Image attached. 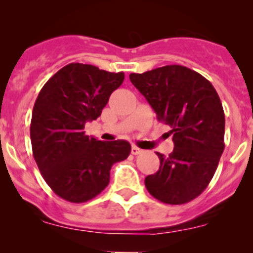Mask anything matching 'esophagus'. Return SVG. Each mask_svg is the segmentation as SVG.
Listing matches in <instances>:
<instances>
[{
	"mask_svg": "<svg viewBox=\"0 0 253 253\" xmlns=\"http://www.w3.org/2000/svg\"><path fill=\"white\" fill-rule=\"evenodd\" d=\"M143 152V150L141 149V148H138V147H136V145H133V147H132V149H131V153L133 155H138V154H141V153Z\"/></svg>",
	"mask_w": 253,
	"mask_h": 253,
	"instance_id": "1",
	"label": "esophagus"
}]
</instances>
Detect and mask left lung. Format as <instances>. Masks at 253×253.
Returning a JSON list of instances; mask_svg holds the SVG:
<instances>
[{
	"instance_id": "1",
	"label": "left lung",
	"mask_w": 253,
	"mask_h": 253,
	"mask_svg": "<svg viewBox=\"0 0 253 253\" xmlns=\"http://www.w3.org/2000/svg\"><path fill=\"white\" fill-rule=\"evenodd\" d=\"M159 121L171 127L174 150L157 153L160 167L148 175V192L160 202L183 205L211 182L224 152L225 116L218 93L202 75L180 65L131 73Z\"/></svg>"
}]
</instances>
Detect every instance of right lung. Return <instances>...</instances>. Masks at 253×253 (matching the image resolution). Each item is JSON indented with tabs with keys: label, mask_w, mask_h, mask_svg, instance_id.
Masks as SVG:
<instances>
[{
	"label": "right lung",
	"mask_w": 253,
	"mask_h": 253,
	"mask_svg": "<svg viewBox=\"0 0 253 253\" xmlns=\"http://www.w3.org/2000/svg\"><path fill=\"white\" fill-rule=\"evenodd\" d=\"M124 79V72L70 63L48 79L35 100L33 155L51 190L68 202L83 203L98 196L109 185L112 165L131 153L127 141H98L84 131Z\"/></svg>",
	"instance_id": "1"
}]
</instances>
